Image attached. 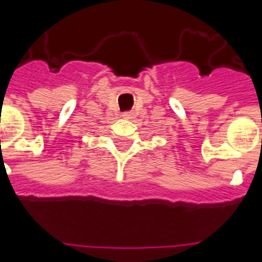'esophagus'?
Masks as SVG:
<instances>
[{
  "mask_svg": "<svg viewBox=\"0 0 262 262\" xmlns=\"http://www.w3.org/2000/svg\"><path fill=\"white\" fill-rule=\"evenodd\" d=\"M122 118H125V120H130V118H133V113L132 112H126V113H122Z\"/></svg>",
  "mask_w": 262,
  "mask_h": 262,
  "instance_id": "34e87169",
  "label": "esophagus"
}]
</instances>
